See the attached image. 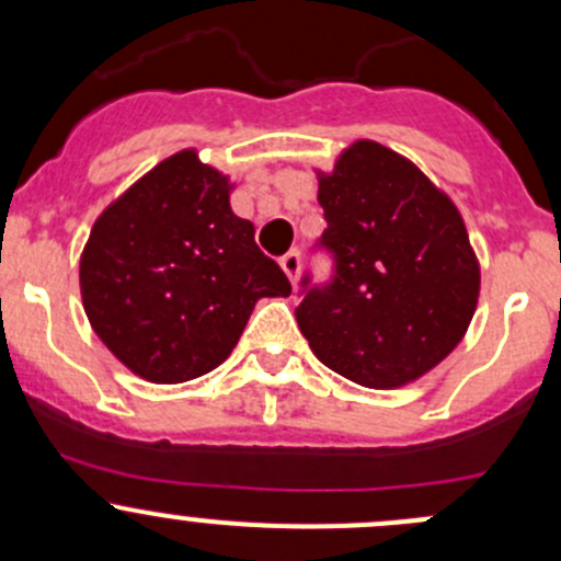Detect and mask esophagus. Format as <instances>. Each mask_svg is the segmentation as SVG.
Masks as SVG:
<instances>
[{
	"instance_id": "obj_1",
	"label": "esophagus",
	"mask_w": 561,
	"mask_h": 561,
	"mask_svg": "<svg viewBox=\"0 0 561 561\" xmlns=\"http://www.w3.org/2000/svg\"><path fill=\"white\" fill-rule=\"evenodd\" d=\"M279 265H282V271H285V274H287V279H290L293 285H296L298 274H301V252H298V249H290V252H287V254H282Z\"/></svg>"
}]
</instances>
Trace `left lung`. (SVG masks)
<instances>
[{"mask_svg": "<svg viewBox=\"0 0 561 561\" xmlns=\"http://www.w3.org/2000/svg\"><path fill=\"white\" fill-rule=\"evenodd\" d=\"M333 276H304L296 320L328 369L364 388H399L448 358L467 333L480 265L448 195L375 140L320 173Z\"/></svg>", "mask_w": 561, "mask_h": 561, "instance_id": "left-lung-1", "label": "left lung"}]
</instances>
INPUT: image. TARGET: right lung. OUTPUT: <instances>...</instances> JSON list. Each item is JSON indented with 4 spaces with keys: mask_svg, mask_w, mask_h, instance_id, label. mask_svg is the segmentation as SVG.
Returning <instances> with one entry per match:
<instances>
[{
    "mask_svg": "<svg viewBox=\"0 0 561 561\" xmlns=\"http://www.w3.org/2000/svg\"><path fill=\"white\" fill-rule=\"evenodd\" d=\"M230 181L184 149L94 222L81 298L94 333L149 382L195 380L239 342L260 298L290 296L285 271L230 208Z\"/></svg>",
    "mask_w": 561,
    "mask_h": 561,
    "instance_id": "1",
    "label": "right lung"
}]
</instances>
